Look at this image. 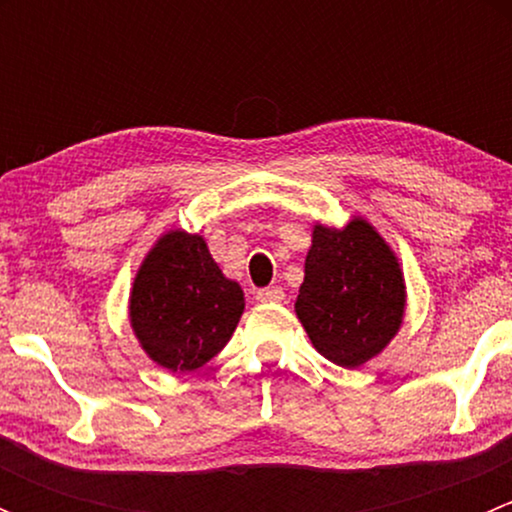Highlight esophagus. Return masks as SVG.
Segmentation results:
<instances>
[{
	"label": "esophagus",
	"mask_w": 512,
	"mask_h": 512,
	"mask_svg": "<svg viewBox=\"0 0 512 512\" xmlns=\"http://www.w3.org/2000/svg\"><path fill=\"white\" fill-rule=\"evenodd\" d=\"M257 299L260 302H282L285 299V289L282 287H265L257 292Z\"/></svg>",
	"instance_id": "34e87169"
}]
</instances>
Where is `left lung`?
<instances>
[{"mask_svg":"<svg viewBox=\"0 0 512 512\" xmlns=\"http://www.w3.org/2000/svg\"><path fill=\"white\" fill-rule=\"evenodd\" d=\"M294 312L324 359L356 369L379 356L406 317L401 262L361 215L342 227L312 225Z\"/></svg>","mask_w":512,"mask_h":512,"instance_id":"left-lung-1","label":"left lung"}]
</instances>
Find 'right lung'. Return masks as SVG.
Returning a JSON list of instances; mask_svg holds the SVG:
<instances>
[{"instance_id":"1","label":"right lung","mask_w":512,"mask_h":512,"mask_svg":"<svg viewBox=\"0 0 512 512\" xmlns=\"http://www.w3.org/2000/svg\"><path fill=\"white\" fill-rule=\"evenodd\" d=\"M245 294L223 275L198 232H163L146 252L128 294V322L138 344L165 371L208 364L230 342Z\"/></svg>"}]
</instances>
